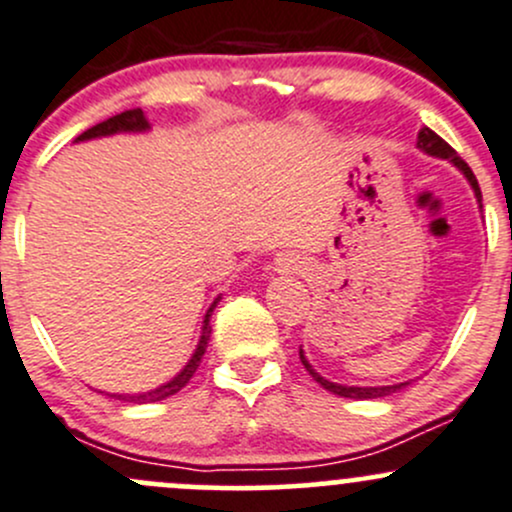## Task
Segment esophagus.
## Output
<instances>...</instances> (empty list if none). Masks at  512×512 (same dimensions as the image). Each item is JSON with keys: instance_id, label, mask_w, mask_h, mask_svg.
<instances>
[{"instance_id": "1", "label": "esophagus", "mask_w": 512, "mask_h": 512, "mask_svg": "<svg viewBox=\"0 0 512 512\" xmlns=\"http://www.w3.org/2000/svg\"><path fill=\"white\" fill-rule=\"evenodd\" d=\"M277 265L282 269H289V272H301V269H306V262H303L301 257L289 255V252H284V255L277 257Z\"/></svg>"}]
</instances>
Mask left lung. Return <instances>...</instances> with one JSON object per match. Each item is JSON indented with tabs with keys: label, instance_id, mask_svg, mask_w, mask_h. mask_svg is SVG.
<instances>
[{
	"label": "left lung",
	"instance_id": "obj_1",
	"mask_svg": "<svg viewBox=\"0 0 512 512\" xmlns=\"http://www.w3.org/2000/svg\"><path fill=\"white\" fill-rule=\"evenodd\" d=\"M418 148H423L428 155L445 157V160L454 162V165H457L459 170L464 172V177L469 179V184H471V187H474L476 199H479V204H481L479 182H476V177H474V172H471V167L466 165L462 157L457 155V150H454L452 145L445 143V140L437 136L435 131H430V128H423V131L418 133ZM299 357H301L303 367H306V372L311 374L313 379H316L318 384L323 386V389H328L330 393H338V396H345V398H357V401H367V398H384V396H389V393H396L398 389H403V386H406V384H393V386H342V384H333V381L323 379V376H320L316 369H313L311 364H308V359L303 357V350H299Z\"/></svg>",
	"mask_w": 512,
	"mask_h": 512
}]
</instances>
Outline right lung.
Masks as SVG:
<instances>
[{"mask_svg":"<svg viewBox=\"0 0 512 512\" xmlns=\"http://www.w3.org/2000/svg\"><path fill=\"white\" fill-rule=\"evenodd\" d=\"M145 128H148V121H145L143 111H140V109H128V111H121V114L111 116V119L97 123V126L87 128V131L77 136V140L111 136V133H121V131H145ZM216 303L218 301H213V306L209 308V311H206L204 333H201V340H199V345H196V352L192 355V359H189V364L182 369V372H179L172 381H167L165 386H160V389H155V391L136 393V396H116V393H114V398H121V401H128V403H155V401H162V398H167V396H174V393H177V391H182L184 386L189 384V379H192L196 369H199L201 357H204L206 345H209V340H211L209 320H211L213 308H216Z\"/></svg>","mask_w":512,"mask_h":512,"instance_id":"obj_1","label":"right lung"}]
</instances>
